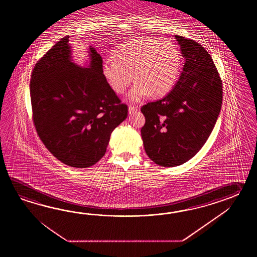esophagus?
Listing matches in <instances>:
<instances>
[{
    "mask_svg": "<svg viewBox=\"0 0 257 257\" xmlns=\"http://www.w3.org/2000/svg\"><path fill=\"white\" fill-rule=\"evenodd\" d=\"M137 111H138V107H136V106H134V105H133V106H132V105L128 106V113H130L131 115L135 114Z\"/></svg>",
    "mask_w": 257,
    "mask_h": 257,
    "instance_id": "obj_1",
    "label": "esophagus"
}]
</instances>
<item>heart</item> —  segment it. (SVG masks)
<instances>
[{
    "label": "heart",
    "mask_w": 257,
    "mask_h": 257,
    "mask_svg": "<svg viewBox=\"0 0 257 257\" xmlns=\"http://www.w3.org/2000/svg\"><path fill=\"white\" fill-rule=\"evenodd\" d=\"M180 66V52L175 44L137 38L103 61L102 74L116 93H124L134 78L135 84L126 100L137 103L150 94L160 97L169 93L178 79Z\"/></svg>",
    "instance_id": "1"
}]
</instances>
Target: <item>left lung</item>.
Wrapping results in <instances>:
<instances>
[{
  "label": "left lung",
  "instance_id": "8db88e82",
  "mask_svg": "<svg viewBox=\"0 0 257 257\" xmlns=\"http://www.w3.org/2000/svg\"><path fill=\"white\" fill-rule=\"evenodd\" d=\"M185 65L165 97L142 107L145 152L155 164L174 167L193 158L213 131L222 103V83L212 58L200 44L175 36Z\"/></svg>",
  "mask_w": 257,
  "mask_h": 257
}]
</instances>
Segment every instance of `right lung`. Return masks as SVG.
<instances>
[{"mask_svg":"<svg viewBox=\"0 0 257 257\" xmlns=\"http://www.w3.org/2000/svg\"><path fill=\"white\" fill-rule=\"evenodd\" d=\"M85 67L73 61L69 37L35 65L30 81L33 120L44 145L61 163L76 168L96 164L111 133L127 116L126 104L105 82L103 60L88 48Z\"/></svg>","mask_w":257,"mask_h":257,"instance_id":"obj_1","label":"right lung"}]
</instances>
